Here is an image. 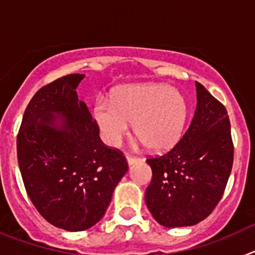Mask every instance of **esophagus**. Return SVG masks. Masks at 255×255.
<instances>
[{
	"instance_id": "obj_1",
	"label": "esophagus",
	"mask_w": 255,
	"mask_h": 255,
	"mask_svg": "<svg viewBox=\"0 0 255 255\" xmlns=\"http://www.w3.org/2000/svg\"><path fill=\"white\" fill-rule=\"evenodd\" d=\"M126 161H128V163H129V166H131V164L138 163V162L140 161V158H139V157H135V155L126 154Z\"/></svg>"
}]
</instances>
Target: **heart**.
<instances>
[{
    "instance_id": "1",
    "label": "heart",
    "mask_w": 255,
    "mask_h": 255,
    "mask_svg": "<svg viewBox=\"0 0 255 255\" xmlns=\"http://www.w3.org/2000/svg\"><path fill=\"white\" fill-rule=\"evenodd\" d=\"M93 115L103 138L120 145L134 124L135 135L149 149L163 150L179 140L188 107L179 91L164 84H130L114 92L111 102L98 98Z\"/></svg>"
}]
</instances>
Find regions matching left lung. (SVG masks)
<instances>
[{"mask_svg": "<svg viewBox=\"0 0 255 255\" xmlns=\"http://www.w3.org/2000/svg\"><path fill=\"white\" fill-rule=\"evenodd\" d=\"M197 110L185 134L162 155L149 157L152 181L145 203L164 227L193 226L208 217L224 195L234 162L226 108L200 83Z\"/></svg>", "mask_w": 255, "mask_h": 255, "instance_id": "1", "label": "left lung"}]
</instances>
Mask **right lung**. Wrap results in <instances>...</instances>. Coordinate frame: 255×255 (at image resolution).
<instances>
[{
  "mask_svg": "<svg viewBox=\"0 0 255 255\" xmlns=\"http://www.w3.org/2000/svg\"><path fill=\"white\" fill-rule=\"evenodd\" d=\"M85 75L70 74L33 96L16 139L24 186L40 216L66 231L96 225L129 166L100 128L76 88ZM60 114V117H56Z\"/></svg>",
  "mask_w": 255,
  "mask_h": 255,
  "instance_id": "1",
  "label": "right lung"
}]
</instances>
